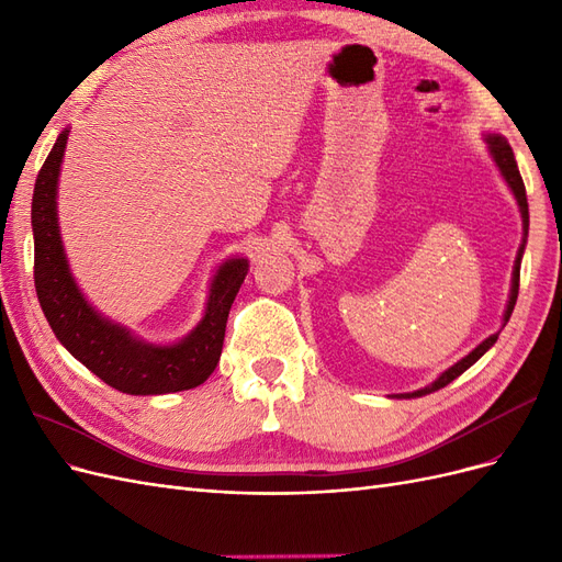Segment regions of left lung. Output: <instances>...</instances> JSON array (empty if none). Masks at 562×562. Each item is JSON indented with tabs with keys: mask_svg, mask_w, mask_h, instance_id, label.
I'll return each instance as SVG.
<instances>
[{
	"mask_svg": "<svg viewBox=\"0 0 562 562\" xmlns=\"http://www.w3.org/2000/svg\"><path fill=\"white\" fill-rule=\"evenodd\" d=\"M485 140H487V149H490L492 159H495V164H497V168H499V173L504 176L506 184L512 187V192H514V196H516V201H518L520 215H522V232H525V239H522V244H520V248H518L516 265H514L512 295H508V304H506V312H504V326H506L508 318H512L514 307H516V300H518V285H520V260H522V250H525V241H527V227H530V213H527L525 184H522V178H520V171H518V164H516V157H514V149H512V145H508V143H506V138H502L499 133H490V135H485ZM497 337H499V333H495V335H490L487 339H483V342H481L479 347H475L469 356H464L462 361H457L452 368H448L446 372H440V378H438V380H434L429 386L417 389V391H413V394H396V398H419V396H427V394H431V391H438V389L448 386L452 380H457L459 375H462L464 370H469L475 361H479L481 356H483L492 345L497 342Z\"/></svg>",
	"mask_w": 562,
	"mask_h": 562,
	"instance_id": "obj_1",
	"label": "left lung"
}]
</instances>
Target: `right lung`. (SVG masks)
<instances>
[{
	"label": "right lung",
	"mask_w": 562,
	"mask_h": 562,
	"mask_svg": "<svg viewBox=\"0 0 562 562\" xmlns=\"http://www.w3.org/2000/svg\"><path fill=\"white\" fill-rule=\"evenodd\" d=\"M67 135L70 131L65 128L48 151L32 194L35 288L50 330L79 363L124 394H173L203 384L223 353L227 316L248 274V260L232 258L220 265L203 318L176 345H147L128 328L100 316L77 288L60 241L56 194Z\"/></svg>",
	"instance_id": "obj_1"
}]
</instances>
